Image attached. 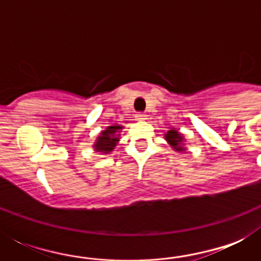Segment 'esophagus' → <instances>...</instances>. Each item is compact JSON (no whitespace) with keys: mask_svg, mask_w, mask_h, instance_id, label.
Instances as JSON below:
<instances>
[{"mask_svg":"<svg viewBox=\"0 0 261 261\" xmlns=\"http://www.w3.org/2000/svg\"><path fill=\"white\" fill-rule=\"evenodd\" d=\"M135 119H137V120H145V119H146V115L143 114V112H138V114L135 115Z\"/></svg>","mask_w":261,"mask_h":261,"instance_id":"esophagus-1","label":"esophagus"}]
</instances>
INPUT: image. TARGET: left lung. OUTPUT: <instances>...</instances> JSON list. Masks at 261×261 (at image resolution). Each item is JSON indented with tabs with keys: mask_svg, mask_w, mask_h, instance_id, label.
I'll return each mask as SVG.
<instances>
[{
	"mask_svg": "<svg viewBox=\"0 0 261 261\" xmlns=\"http://www.w3.org/2000/svg\"><path fill=\"white\" fill-rule=\"evenodd\" d=\"M165 138H167L168 142L171 143L172 146H173L176 150H178V151L184 150V147H181V145H180V143L182 142L181 134H178L177 130H174V128L169 130L167 134H165Z\"/></svg>",
	"mask_w": 261,
	"mask_h": 261,
	"instance_id": "obj_1",
	"label": "left lung"
}]
</instances>
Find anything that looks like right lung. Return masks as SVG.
Returning a JSON list of instances; mask_svg holds the SVG:
<instances>
[{"mask_svg": "<svg viewBox=\"0 0 261 261\" xmlns=\"http://www.w3.org/2000/svg\"><path fill=\"white\" fill-rule=\"evenodd\" d=\"M122 126H110L107 127V130L101 133V135L98 137L96 143H94V149L97 151H102V153H108V151L114 150V147L116 146V142L119 141L118 133L119 130H122Z\"/></svg>", "mask_w": 261, "mask_h": 261, "instance_id": "add662e5", "label": "right lung"}]
</instances>
